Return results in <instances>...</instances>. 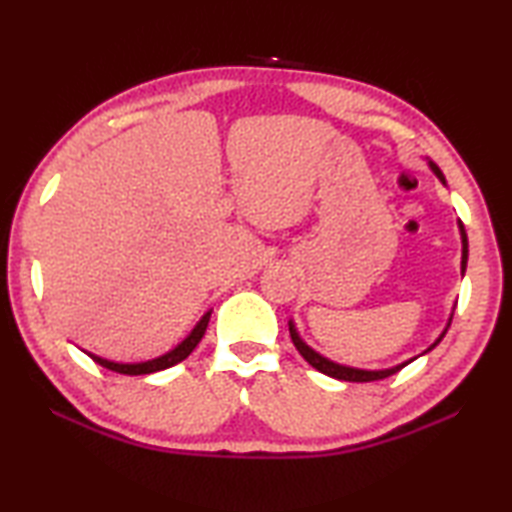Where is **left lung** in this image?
I'll list each match as a JSON object with an SVG mask.
<instances>
[{
    "label": "left lung",
    "mask_w": 512,
    "mask_h": 512,
    "mask_svg": "<svg viewBox=\"0 0 512 512\" xmlns=\"http://www.w3.org/2000/svg\"><path fill=\"white\" fill-rule=\"evenodd\" d=\"M429 167H431V171H433V173H436L440 183L447 185V183H445V176H443V171L438 169V164H433V162L429 160ZM458 230H461V244H463V255H461V273L465 275V268H467V235H465V228H463V223H461V221H458ZM454 309H456V307H454ZM454 309H452V314H449L447 327L443 329V334H440L438 339L433 341V343L429 345V348L424 350L422 354L431 352L433 348H436V345H438L440 341H443V336L447 334L449 325H452ZM289 332H291V341H293V345H296L298 352L302 354V357H305V361L309 363L311 368H316L318 372H323V375H327V377H334V379H341V381H377V379H386V377L395 375V372H400L404 366H409L411 361L418 359V357H413V359H409V361H404V363H397V366H393V368H384V370L352 368V366H343V363H336V361H332V359H327V357H323V354H318L314 348H309V345L300 339V334H298V329H296V323H293V320H289ZM422 354H420V357H422Z\"/></svg>",
    "instance_id": "8db88e82"
}]
</instances>
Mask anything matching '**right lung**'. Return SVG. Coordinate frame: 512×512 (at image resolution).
Wrapping results in <instances>:
<instances>
[{"instance_id":"1","label":"right lung","mask_w":512,"mask_h":512,"mask_svg":"<svg viewBox=\"0 0 512 512\" xmlns=\"http://www.w3.org/2000/svg\"><path fill=\"white\" fill-rule=\"evenodd\" d=\"M210 316H212V309L205 311L203 318L196 323V327L192 329V332L187 334V339L180 341V343L176 345V348L169 350L167 354H162V357H155V359H149V361H140V363H119V361H110V359H103V357H99V354H92V352H88V357L97 361L99 366H103V368L119 372V375H151V372L167 370V368H171V366H176V363H180L183 359H187L189 354L194 352L198 341L203 339V334H205V329H207V323H210Z\"/></svg>"}]
</instances>
